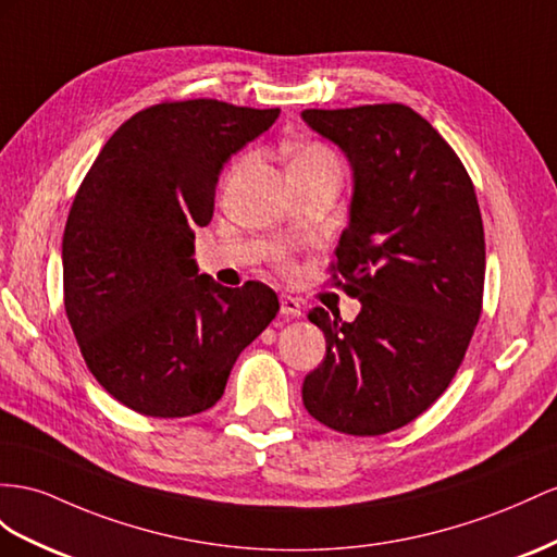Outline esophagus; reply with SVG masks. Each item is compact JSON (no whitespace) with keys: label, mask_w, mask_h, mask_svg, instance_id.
Masks as SVG:
<instances>
[{"label":"esophagus","mask_w":557,"mask_h":557,"mask_svg":"<svg viewBox=\"0 0 557 557\" xmlns=\"http://www.w3.org/2000/svg\"><path fill=\"white\" fill-rule=\"evenodd\" d=\"M280 312L284 318H301V301L289 294H282L280 296Z\"/></svg>","instance_id":"obj_1"}]
</instances>
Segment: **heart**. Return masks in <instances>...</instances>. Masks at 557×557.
<instances>
[{
	"label": "heart",
	"mask_w": 557,
	"mask_h": 557,
	"mask_svg": "<svg viewBox=\"0 0 557 557\" xmlns=\"http://www.w3.org/2000/svg\"><path fill=\"white\" fill-rule=\"evenodd\" d=\"M312 160H332V157H330V152H326L324 148L308 146V148H304L301 152H298V154L294 157V162H292V164H298V162H312Z\"/></svg>",
	"instance_id": "1"
}]
</instances>
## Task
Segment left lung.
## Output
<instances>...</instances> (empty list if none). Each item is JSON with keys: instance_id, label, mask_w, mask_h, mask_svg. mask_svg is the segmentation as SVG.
Here are the masks:
<instances>
[{"instance_id": "8db88e82", "label": "left lung", "mask_w": 557, "mask_h": 557, "mask_svg": "<svg viewBox=\"0 0 557 557\" xmlns=\"http://www.w3.org/2000/svg\"><path fill=\"white\" fill-rule=\"evenodd\" d=\"M301 120L350 166L336 270L360 301L352 322L310 310L326 355L304 379V405L341 433H391L447 391L480 320L475 188L447 140L407 106L304 110Z\"/></svg>"}]
</instances>
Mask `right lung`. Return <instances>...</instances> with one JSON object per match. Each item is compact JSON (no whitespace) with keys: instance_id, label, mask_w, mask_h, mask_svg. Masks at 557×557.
I'll return each mask as SVG.
<instances>
[{"instance_id":"add662e5","label":"right lung","mask_w":557,"mask_h":557,"mask_svg":"<svg viewBox=\"0 0 557 557\" xmlns=\"http://www.w3.org/2000/svg\"><path fill=\"white\" fill-rule=\"evenodd\" d=\"M277 117L211 98L152 106L110 136L79 185L63 235L65 312L96 381L138 414L216 405L277 315L265 284L221 287L193 259L223 166Z\"/></svg>"}]
</instances>
